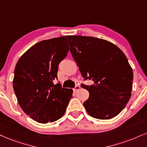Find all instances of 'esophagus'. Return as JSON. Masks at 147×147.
Segmentation results:
<instances>
[{"instance_id":"esophagus-1","label":"esophagus","mask_w":147,"mask_h":147,"mask_svg":"<svg viewBox=\"0 0 147 147\" xmlns=\"http://www.w3.org/2000/svg\"><path fill=\"white\" fill-rule=\"evenodd\" d=\"M80 86H78V85H77V86H76L75 88H74V91H75V92H76V91H78V90H80Z\"/></svg>"}]
</instances>
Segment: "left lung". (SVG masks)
I'll return each instance as SVG.
<instances>
[{
  "label": "left lung",
  "mask_w": 147,
  "mask_h": 147,
  "mask_svg": "<svg viewBox=\"0 0 147 147\" xmlns=\"http://www.w3.org/2000/svg\"><path fill=\"white\" fill-rule=\"evenodd\" d=\"M70 52L84 80L81 84L89 92L83 103L92 117L110 119L123 110L131 95L133 71L123 52L110 41L93 37L67 36Z\"/></svg>",
  "instance_id": "obj_1"
}]
</instances>
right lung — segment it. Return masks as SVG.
<instances>
[{"label": "right lung", "mask_w": 147, "mask_h": 147, "mask_svg": "<svg viewBox=\"0 0 147 147\" xmlns=\"http://www.w3.org/2000/svg\"><path fill=\"white\" fill-rule=\"evenodd\" d=\"M66 37L41 41L28 49L18 60L13 86L18 104L32 119L40 123L62 117L73 90L62 88L58 80L59 63L67 55Z\"/></svg>", "instance_id": "obj_1"}]
</instances>
